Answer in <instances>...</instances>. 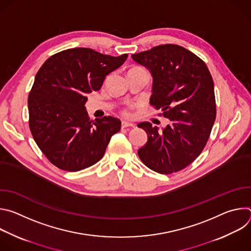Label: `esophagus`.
I'll list each match as a JSON object with an SVG mask.
<instances>
[{
    "label": "esophagus",
    "mask_w": 251,
    "mask_h": 251,
    "mask_svg": "<svg viewBox=\"0 0 251 251\" xmlns=\"http://www.w3.org/2000/svg\"><path fill=\"white\" fill-rule=\"evenodd\" d=\"M121 127H122V128H128V127H135V124H132V123H129V122L123 121V122H122V124H121Z\"/></svg>",
    "instance_id": "esophagus-1"
}]
</instances>
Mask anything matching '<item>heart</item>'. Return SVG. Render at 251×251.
Masks as SVG:
<instances>
[{"mask_svg": "<svg viewBox=\"0 0 251 251\" xmlns=\"http://www.w3.org/2000/svg\"><path fill=\"white\" fill-rule=\"evenodd\" d=\"M122 114L126 117H131L132 116V107L131 106H127L125 108L122 109Z\"/></svg>", "mask_w": 251, "mask_h": 251, "instance_id": "1", "label": "heart"}]
</instances>
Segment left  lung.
<instances>
[{"label": "left lung", "instance_id": "8db88e82", "mask_svg": "<svg viewBox=\"0 0 251 251\" xmlns=\"http://www.w3.org/2000/svg\"><path fill=\"white\" fill-rule=\"evenodd\" d=\"M132 58L150 69V104L172 121L163 132L149 122L138 124L148 135L138 156L157 173H176L201 155L209 138L217 117L212 77L202 59L177 45L157 46Z\"/></svg>", "mask_w": 251, "mask_h": 251}]
</instances>
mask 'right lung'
<instances>
[{"label":"right lung","mask_w":251,"mask_h":251,"mask_svg":"<svg viewBox=\"0 0 251 251\" xmlns=\"http://www.w3.org/2000/svg\"><path fill=\"white\" fill-rule=\"evenodd\" d=\"M127 56L69 49L49 57L39 69L27 98L28 126L41 151L58 169L77 172L94 165L119 132V119L90 120L85 104L86 95L99 90Z\"/></svg>","instance_id":"1"}]
</instances>
